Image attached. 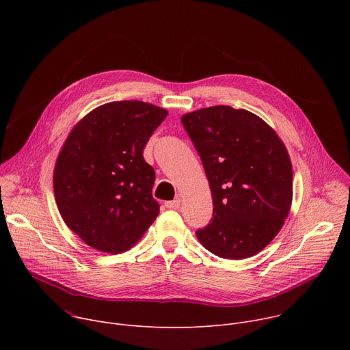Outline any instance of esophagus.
Here are the masks:
<instances>
[{"label": "esophagus", "mask_w": 350, "mask_h": 350, "mask_svg": "<svg viewBox=\"0 0 350 350\" xmlns=\"http://www.w3.org/2000/svg\"><path fill=\"white\" fill-rule=\"evenodd\" d=\"M180 198H177V199H173V201H167V202H165V206L166 208H169V209H177L178 206H180Z\"/></svg>", "instance_id": "esophagus-1"}]
</instances>
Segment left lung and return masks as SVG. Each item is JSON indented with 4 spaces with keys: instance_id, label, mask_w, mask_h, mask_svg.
I'll list each match as a JSON object with an SVG mask.
<instances>
[{
    "instance_id": "left-lung-1",
    "label": "left lung",
    "mask_w": 350,
    "mask_h": 350,
    "mask_svg": "<svg viewBox=\"0 0 350 350\" xmlns=\"http://www.w3.org/2000/svg\"><path fill=\"white\" fill-rule=\"evenodd\" d=\"M201 157L213 198L211 223L196 231L213 255L245 259L281 230L292 202L286 148L259 116L226 105L181 118Z\"/></svg>"
}]
</instances>
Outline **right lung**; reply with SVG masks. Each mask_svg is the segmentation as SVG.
<instances>
[{"mask_svg":"<svg viewBox=\"0 0 350 350\" xmlns=\"http://www.w3.org/2000/svg\"><path fill=\"white\" fill-rule=\"evenodd\" d=\"M167 111L141 101L98 107L69 134L54 170L57 205L66 226L108 254L131 247L159 215L155 170L144 148Z\"/></svg>","mask_w":350,"mask_h":350,"instance_id":"obj_1","label":"right lung"}]
</instances>
